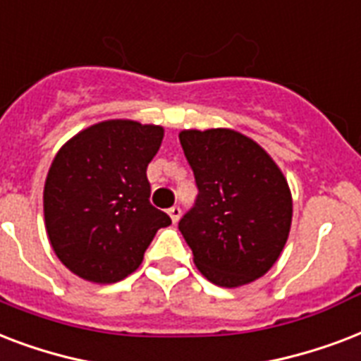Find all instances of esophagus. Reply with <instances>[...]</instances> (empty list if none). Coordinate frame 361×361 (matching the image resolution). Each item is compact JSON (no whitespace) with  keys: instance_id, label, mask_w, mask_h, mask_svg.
<instances>
[{"instance_id":"34e87169","label":"esophagus","mask_w":361,"mask_h":361,"mask_svg":"<svg viewBox=\"0 0 361 361\" xmlns=\"http://www.w3.org/2000/svg\"><path fill=\"white\" fill-rule=\"evenodd\" d=\"M167 214H169V219H171L173 224H177L178 219H180V207H177V205L171 207V209L167 211Z\"/></svg>"}]
</instances>
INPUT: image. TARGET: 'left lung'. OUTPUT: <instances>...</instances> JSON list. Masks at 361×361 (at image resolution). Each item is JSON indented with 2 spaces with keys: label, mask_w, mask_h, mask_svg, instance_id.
Segmentation results:
<instances>
[{
  "label": "left lung",
  "mask_w": 361,
  "mask_h": 361,
  "mask_svg": "<svg viewBox=\"0 0 361 361\" xmlns=\"http://www.w3.org/2000/svg\"><path fill=\"white\" fill-rule=\"evenodd\" d=\"M200 195L178 222L194 264L212 284L239 288L275 265L292 226V192L281 167L230 128L183 130Z\"/></svg>",
  "instance_id": "1"
}]
</instances>
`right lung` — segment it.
Returning <instances> with one entry per match:
<instances>
[{
    "label": "right lung",
    "mask_w": 361,
    "mask_h": 361,
    "mask_svg": "<svg viewBox=\"0 0 361 361\" xmlns=\"http://www.w3.org/2000/svg\"><path fill=\"white\" fill-rule=\"evenodd\" d=\"M164 128L103 120L61 145L43 190L44 228L61 264L94 284L139 269L156 231L171 219L150 205L147 167Z\"/></svg>",
    "instance_id": "1"
}]
</instances>
